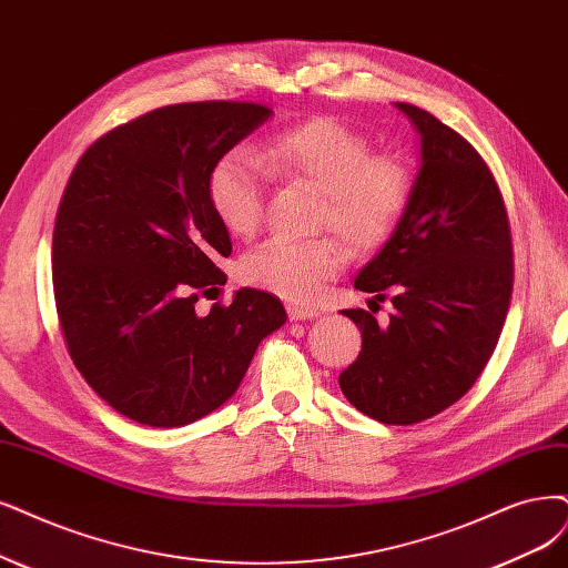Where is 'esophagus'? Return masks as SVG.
<instances>
[{"label":"esophagus","mask_w":568,"mask_h":568,"mask_svg":"<svg viewBox=\"0 0 568 568\" xmlns=\"http://www.w3.org/2000/svg\"><path fill=\"white\" fill-rule=\"evenodd\" d=\"M287 316L292 321H313L318 318L321 313L316 308H308V306H297V304H287Z\"/></svg>","instance_id":"1"}]
</instances>
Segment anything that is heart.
<instances>
[{
	"label": "heart",
	"mask_w": 568,
	"mask_h": 568,
	"mask_svg": "<svg viewBox=\"0 0 568 568\" xmlns=\"http://www.w3.org/2000/svg\"><path fill=\"white\" fill-rule=\"evenodd\" d=\"M266 173L283 182H306L321 192L318 224L329 226L355 252L384 245L400 224L414 194L407 161L372 152L351 125L318 116L273 138L257 156L226 152L207 175V201L231 236L247 239L264 215ZM346 247L334 236H273L241 260V278L283 300L311 302L346 264Z\"/></svg>",
	"instance_id": "b5f03b06"
}]
</instances>
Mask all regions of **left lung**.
Segmentation results:
<instances>
[{"instance_id":"left-lung-1","label":"left lung","mask_w":568,"mask_h":568,"mask_svg":"<svg viewBox=\"0 0 568 568\" xmlns=\"http://www.w3.org/2000/svg\"><path fill=\"white\" fill-rule=\"evenodd\" d=\"M422 133V168L400 224L355 278L390 297L388 327L346 308L363 351L339 374L348 403L382 424L445 412L487 367L513 295V234L487 161L447 123L397 102ZM369 304H376L369 300Z\"/></svg>"}]
</instances>
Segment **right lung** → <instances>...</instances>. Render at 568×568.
Here are the masks:
<instances>
[{
    "label": "right lung",
    "mask_w": 568,
    "mask_h": 568,
    "mask_svg": "<svg viewBox=\"0 0 568 568\" xmlns=\"http://www.w3.org/2000/svg\"><path fill=\"white\" fill-rule=\"evenodd\" d=\"M268 116L262 102L168 104L98 138L62 192L51 247L62 339L87 384L142 426H186L224 405L287 318L252 287L196 313L231 255L207 175Z\"/></svg>",
    "instance_id": "right-lung-1"
}]
</instances>
